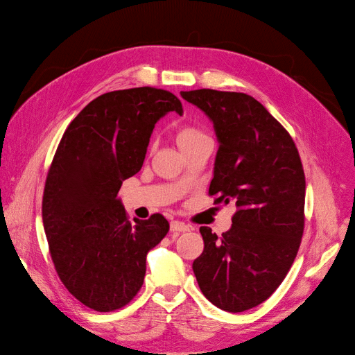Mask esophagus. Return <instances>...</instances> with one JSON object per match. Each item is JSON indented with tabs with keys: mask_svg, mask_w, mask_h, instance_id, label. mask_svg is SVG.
I'll return each instance as SVG.
<instances>
[{
	"mask_svg": "<svg viewBox=\"0 0 355 355\" xmlns=\"http://www.w3.org/2000/svg\"><path fill=\"white\" fill-rule=\"evenodd\" d=\"M170 229H171V232H174V233H182V232H189V230H191V227H189L188 225L182 223V222H173L171 226H170Z\"/></svg>",
	"mask_w": 355,
	"mask_h": 355,
	"instance_id": "obj_1",
	"label": "esophagus"
}]
</instances>
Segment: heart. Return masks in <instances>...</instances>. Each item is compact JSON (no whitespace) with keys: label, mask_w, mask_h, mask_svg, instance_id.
Segmentation results:
<instances>
[{"label":"heart","mask_w":355,"mask_h":355,"mask_svg":"<svg viewBox=\"0 0 355 355\" xmlns=\"http://www.w3.org/2000/svg\"><path fill=\"white\" fill-rule=\"evenodd\" d=\"M205 139H209L204 132H202L200 129L195 128V126H181L177 132H175V141L178 144V147L181 148V151L192 147L193 144L205 140Z\"/></svg>","instance_id":"b5f03b06"}]
</instances>
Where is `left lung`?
<instances>
[{"mask_svg":"<svg viewBox=\"0 0 355 355\" xmlns=\"http://www.w3.org/2000/svg\"><path fill=\"white\" fill-rule=\"evenodd\" d=\"M214 122L219 140L209 195L236 205L230 230L199 232L198 285L215 306H259L286 277L305 227V173L288 130L252 96L209 88L181 91Z\"/></svg>","mask_w":355,"mask_h":355,"instance_id":"1","label":"left lung"}]
</instances>
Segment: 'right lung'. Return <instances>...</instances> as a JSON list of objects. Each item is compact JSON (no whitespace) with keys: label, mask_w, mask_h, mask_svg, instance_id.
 <instances>
[{"label":"right lung","mask_w":355,"mask_h":355,"mask_svg":"<svg viewBox=\"0 0 355 355\" xmlns=\"http://www.w3.org/2000/svg\"><path fill=\"white\" fill-rule=\"evenodd\" d=\"M182 115L170 91L139 87L99 95L67 126L47 171L42 218L56 272L83 305L123 308L140 291L146 256L168 233L167 219H128L116 198L140 171L151 132L167 112Z\"/></svg>","instance_id":"obj_1"}]
</instances>
